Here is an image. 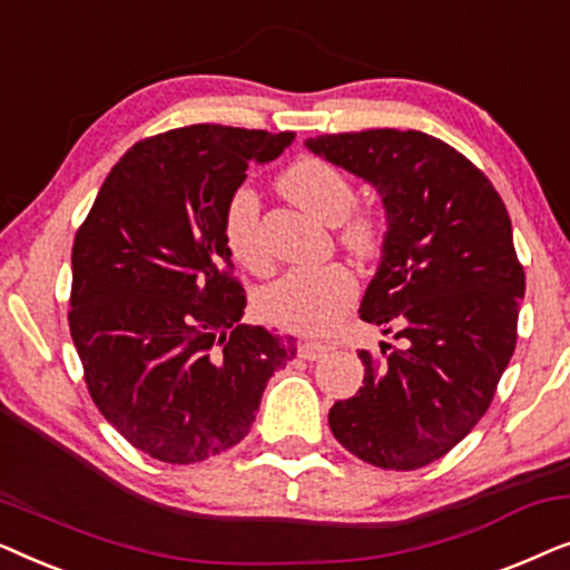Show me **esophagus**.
<instances>
[{"instance_id":"esophagus-1","label":"esophagus","mask_w":570,"mask_h":570,"mask_svg":"<svg viewBox=\"0 0 570 570\" xmlns=\"http://www.w3.org/2000/svg\"><path fill=\"white\" fill-rule=\"evenodd\" d=\"M298 353L303 361H322V357H326V353H330V347L322 345V342H303Z\"/></svg>"}]
</instances>
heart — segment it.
I'll return each instance as SVG.
<instances>
[{"instance_id":"heart-1","label":"heart","mask_w":570,"mask_h":570,"mask_svg":"<svg viewBox=\"0 0 570 570\" xmlns=\"http://www.w3.org/2000/svg\"><path fill=\"white\" fill-rule=\"evenodd\" d=\"M279 191L322 223H342V240L357 254L371 252L379 240V223L371 213H355V189L337 166L322 158H301L279 176ZM223 236L228 252L252 269L264 267L259 244V194L238 186L223 213ZM357 283L345 264L293 267L262 293V311L269 322L303 334H322L334 326L355 301Z\"/></svg>"}]
</instances>
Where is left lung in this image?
Listing matches in <instances>:
<instances>
[{"instance_id": "left-lung-1", "label": "left lung", "mask_w": 570, "mask_h": 570, "mask_svg": "<svg viewBox=\"0 0 570 570\" xmlns=\"http://www.w3.org/2000/svg\"><path fill=\"white\" fill-rule=\"evenodd\" d=\"M363 178L386 217L361 318L396 347L361 350L355 396L334 402L342 446L381 470H417L478 425L517 347L524 269L511 217L485 174L425 131L365 129L306 139Z\"/></svg>"}]
</instances>
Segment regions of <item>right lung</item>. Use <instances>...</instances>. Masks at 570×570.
Listing matches in <instances>:
<instances>
[{"mask_svg":"<svg viewBox=\"0 0 570 570\" xmlns=\"http://www.w3.org/2000/svg\"><path fill=\"white\" fill-rule=\"evenodd\" d=\"M293 131L194 124L142 139L106 176L72 248L69 332L104 417L147 456L194 464L236 446L298 342L240 324L223 236L248 163Z\"/></svg>","mask_w":570,"mask_h":570,"instance_id":"obj_1","label":"right lung"}]
</instances>
